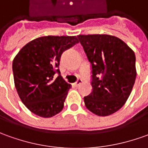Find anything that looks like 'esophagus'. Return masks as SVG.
I'll list each match as a JSON object with an SVG mask.
<instances>
[{"label": "esophagus", "mask_w": 148, "mask_h": 148, "mask_svg": "<svg viewBox=\"0 0 148 148\" xmlns=\"http://www.w3.org/2000/svg\"><path fill=\"white\" fill-rule=\"evenodd\" d=\"M81 83H82V79H78V80L74 83V87H78Z\"/></svg>", "instance_id": "obj_1"}]
</instances>
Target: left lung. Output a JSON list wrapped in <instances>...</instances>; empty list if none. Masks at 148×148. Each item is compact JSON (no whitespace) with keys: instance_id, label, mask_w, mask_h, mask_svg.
Here are the masks:
<instances>
[{"instance_id":"obj_1","label":"left lung","mask_w":148,"mask_h":148,"mask_svg":"<svg viewBox=\"0 0 148 148\" xmlns=\"http://www.w3.org/2000/svg\"><path fill=\"white\" fill-rule=\"evenodd\" d=\"M91 64L92 92L85 106L95 115L118 111L129 98L136 78L135 54L124 41L109 35H79Z\"/></svg>"}]
</instances>
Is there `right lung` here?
I'll use <instances>...</instances> for the list:
<instances>
[{
  "instance_id": "add662e5",
  "label": "right lung",
  "mask_w": 148,
  "mask_h": 148,
  "mask_svg": "<svg viewBox=\"0 0 148 148\" xmlns=\"http://www.w3.org/2000/svg\"><path fill=\"white\" fill-rule=\"evenodd\" d=\"M78 43L76 36L39 37L27 44L14 57L16 90L22 102L36 115L52 117L63 109L71 85L61 77L58 66L62 53Z\"/></svg>"
}]
</instances>
